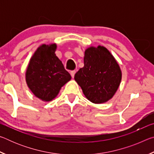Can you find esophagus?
<instances>
[{"label":"esophagus","mask_w":154,"mask_h":154,"mask_svg":"<svg viewBox=\"0 0 154 154\" xmlns=\"http://www.w3.org/2000/svg\"><path fill=\"white\" fill-rule=\"evenodd\" d=\"M75 72H76V71H71V76H72V78L74 77Z\"/></svg>","instance_id":"esophagus-1"}]
</instances>
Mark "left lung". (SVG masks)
<instances>
[{
    "label": "left lung",
    "mask_w": 154,
    "mask_h": 154,
    "mask_svg": "<svg viewBox=\"0 0 154 154\" xmlns=\"http://www.w3.org/2000/svg\"><path fill=\"white\" fill-rule=\"evenodd\" d=\"M83 61L84 66L75 75V80L91 102H107L118 90L122 80L118 63L108 49L100 45L88 48Z\"/></svg>",
    "instance_id": "1"
}]
</instances>
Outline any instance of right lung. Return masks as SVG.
<instances>
[{
	"instance_id": "obj_1",
	"label": "right lung",
	"mask_w": 154,
	"mask_h": 154,
	"mask_svg": "<svg viewBox=\"0 0 154 154\" xmlns=\"http://www.w3.org/2000/svg\"><path fill=\"white\" fill-rule=\"evenodd\" d=\"M56 44L41 45L31 58L26 72L28 88L43 101L55 98L71 76L56 56Z\"/></svg>"
}]
</instances>
